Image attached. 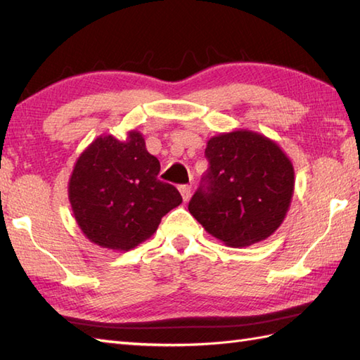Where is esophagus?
Listing matches in <instances>:
<instances>
[{
    "label": "esophagus",
    "instance_id": "esophagus-1",
    "mask_svg": "<svg viewBox=\"0 0 360 360\" xmlns=\"http://www.w3.org/2000/svg\"><path fill=\"white\" fill-rule=\"evenodd\" d=\"M179 192L182 195V200L188 201L190 196H192V187H190V186H179Z\"/></svg>",
    "mask_w": 360,
    "mask_h": 360
}]
</instances>
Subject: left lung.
<instances>
[{
	"mask_svg": "<svg viewBox=\"0 0 360 360\" xmlns=\"http://www.w3.org/2000/svg\"><path fill=\"white\" fill-rule=\"evenodd\" d=\"M209 168L188 210L212 236L244 248L271 236L294 195V167L274 141L249 129L213 136Z\"/></svg>",
	"mask_w": 360,
	"mask_h": 360,
	"instance_id": "left-lung-1",
	"label": "left lung"
}]
</instances>
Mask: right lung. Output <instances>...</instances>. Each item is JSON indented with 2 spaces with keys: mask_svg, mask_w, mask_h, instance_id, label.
<instances>
[{
  "mask_svg": "<svg viewBox=\"0 0 360 360\" xmlns=\"http://www.w3.org/2000/svg\"><path fill=\"white\" fill-rule=\"evenodd\" d=\"M159 160L143 136H101L82 153L68 195L82 232L112 250H129L156 232L165 213L182 202L178 188L158 179Z\"/></svg>",
  "mask_w": 360,
  "mask_h": 360,
  "instance_id": "1",
  "label": "right lung"
}]
</instances>
